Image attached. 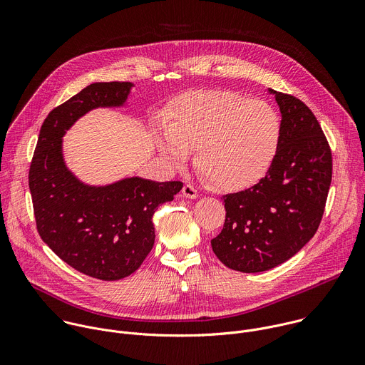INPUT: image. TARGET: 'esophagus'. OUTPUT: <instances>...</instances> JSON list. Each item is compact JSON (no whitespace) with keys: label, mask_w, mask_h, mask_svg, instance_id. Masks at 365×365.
Listing matches in <instances>:
<instances>
[{"label":"esophagus","mask_w":365,"mask_h":365,"mask_svg":"<svg viewBox=\"0 0 365 365\" xmlns=\"http://www.w3.org/2000/svg\"><path fill=\"white\" fill-rule=\"evenodd\" d=\"M182 192H183V196H186V197H189V199H196V197L199 196L197 189H196L193 185H190V183H186V185L183 186Z\"/></svg>","instance_id":"obj_1"}]
</instances>
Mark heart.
<instances>
[{"mask_svg":"<svg viewBox=\"0 0 365 365\" xmlns=\"http://www.w3.org/2000/svg\"><path fill=\"white\" fill-rule=\"evenodd\" d=\"M282 141V118L262 99L227 89L190 91L168 113L159 147L175 166L196 154L197 170L221 190H244L270 172Z\"/></svg>","mask_w":365,"mask_h":365,"instance_id":"obj_1","label":"heart"}]
</instances>
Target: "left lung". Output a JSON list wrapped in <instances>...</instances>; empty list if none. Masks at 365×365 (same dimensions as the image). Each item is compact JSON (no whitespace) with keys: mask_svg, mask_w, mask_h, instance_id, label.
<instances>
[{"mask_svg":"<svg viewBox=\"0 0 365 365\" xmlns=\"http://www.w3.org/2000/svg\"><path fill=\"white\" fill-rule=\"evenodd\" d=\"M282 113L276 160L257 185L224 195L225 224L211 245L242 273L270 270L319 228L332 180V153L317 117L299 98L272 91Z\"/></svg>","mask_w":365,"mask_h":365,"instance_id":"8db88e82","label":"left lung"}]
</instances>
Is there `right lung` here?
I'll return each instance as SVG.
<instances>
[{
  "label": "right lung",
  "instance_id": "add662e5",
  "mask_svg": "<svg viewBox=\"0 0 365 365\" xmlns=\"http://www.w3.org/2000/svg\"><path fill=\"white\" fill-rule=\"evenodd\" d=\"M130 82H96L53 108L40 128L29 170L36 228L41 240L72 269L99 280L134 273L154 245L153 215L173 200L182 182L131 178L89 187L65 168L62 135L85 113L121 106Z\"/></svg>",
  "mask_w": 365,
  "mask_h": 365
}]
</instances>
